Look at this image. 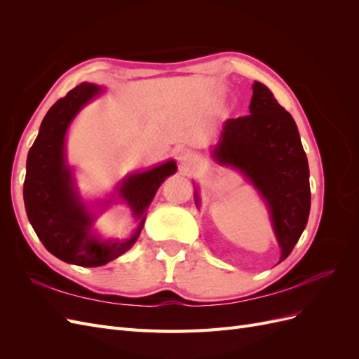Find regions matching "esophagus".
Wrapping results in <instances>:
<instances>
[{
    "label": "esophagus",
    "mask_w": 359,
    "mask_h": 359,
    "mask_svg": "<svg viewBox=\"0 0 359 359\" xmlns=\"http://www.w3.org/2000/svg\"><path fill=\"white\" fill-rule=\"evenodd\" d=\"M177 160H178L181 168H189V166H191L193 163H194V156L190 153L189 149L180 148L177 151Z\"/></svg>",
    "instance_id": "obj_1"
}]
</instances>
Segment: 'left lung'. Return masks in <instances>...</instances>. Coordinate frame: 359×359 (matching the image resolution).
<instances>
[{
  "label": "left lung",
  "instance_id": "1",
  "mask_svg": "<svg viewBox=\"0 0 359 359\" xmlns=\"http://www.w3.org/2000/svg\"><path fill=\"white\" fill-rule=\"evenodd\" d=\"M248 109L250 115L223 124L212 157L220 165L240 169L264 198L283 262L307 226L309 161L292 115L264 83H253ZM194 201L199 205L198 190Z\"/></svg>",
  "mask_w": 359,
  "mask_h": 359
}]
</instances>
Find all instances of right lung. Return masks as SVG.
<instances>
[{
	"mask_svg": "<svg viewBox=\"0 0 359 359\" xmlns=\"http://www.w3.org/2000/svg\"><path fill=\"white\" fill-rule=\"evenodd\" d=\"M100 90V86L83 82L53 104L43 118L27 158L24 202L32 229L48 252L79 266H100L126 253L142 231L148 206L160 184L177 172L175 161L169 160L124 178L116 191L132 208L139 223L136 231L126 241H102L91 235L95 217L74 190L64 144L73 118ZM109 203L111 199L104 206Z\"/></svg>",
	"mask_w": 359,
	"mask_h": 359,
	"instance_id": "obj_1",
	"label": "right lung"
}]
</instances>
